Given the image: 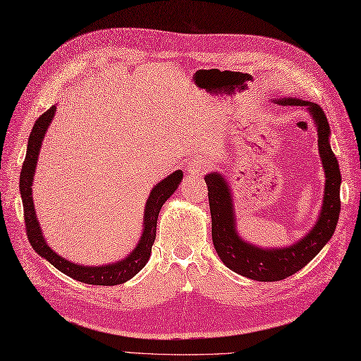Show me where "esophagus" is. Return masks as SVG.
<instances>
[{"mask_svg":"<svg viewBox=\"0 0 361 361\" xmlns=\"http://www.w3.org/2000/svg\"><path fill=\"white\" fill-rule=\"evenodd\" d=\"M209 171V164L206 160L195 157V159H190L188 163V172L190 175H202Z\"/></svg>","mask_w":361,"mask_h":361,"instance_id":"obj_1","label":"esophagus"}]
</instances>
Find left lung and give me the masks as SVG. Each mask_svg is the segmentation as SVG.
Returning a JSON list of instances; mask_svg holds the SVG:
<instances>
[{
  "label": "left lung",
  "instance_id": "1",
  "mask_svg": "<svg viewBox=\"0 0 361 361\" xmlns=\"http://www.w3.org/2000/svg\"><path fill=\"white\" fill-rule=\"evenodd\" d=\"M279 105L305 106L317 126L319 154L325 171V197L316 226L300 241L285 248H261L239 238L235 224L232 192L223 175L207 173L204 180L209 189V206L212 215V241L215 250L230 270L259 282L282 281L302 270L322 250L336 232L340 215V183L338 161L329 145V123L323 109L300 99H279Z\"/></svg>",
  "mask_w": 361,
  "mask_h": 361
}]
</instances>
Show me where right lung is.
Returning a JSON list of instances; mask_svg holds the SVG:
<instances>
[{
  "label": "right lung",
  "instance_id": "1",
  "mask_svg": "<svg viewBox=\"0 0 361 361\" xmlns=\"http://www.w3.org/2000/svg\"><path fill=\"white\" fill-rule=\"evenodd\" d=\"M54 113H56V106H51L35 122L29 137V143H27V154H25V160L23 163L21 175H20V190H21V198H23V206H24V223H25L27 238H29V243L35 248L36 253L42 256L44 259H47L53 267H56V269L63 274L73 277V279L84 283H90V285L123 283L131 279V277H134L143 269L146 262L149 261L152 244L155 241L157 219H159L160 209L164 204V201L168 200L180 186V183L183 180V172L175 171L169 175V177H166L160 183L155 184L154 189L149 193V198L146 201L145 218H143L145 228H143L140 241H138L133 253H129L123 261H118L116 264H109V265H102V267H84V265L73 264L54 253L47 245V243H45L39 223H38V218H36V214H35V204H33V197H32L35 168H36V163H38L44 135L47 133V128L51 123Z\"/></svg>",
  "mask_w": 361,
  "mask_h": 361
}]
</instances>
